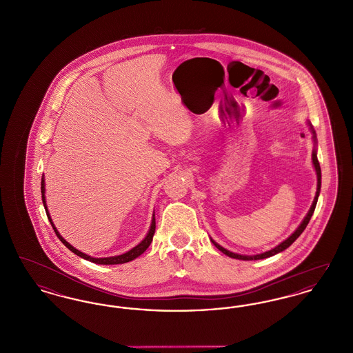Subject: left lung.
I'll return each mask as SVG.
<instances>
[{
  "label": "left lung",
  "instance_id": "obj_1",
  "mask_svg": "<svg viewBox=\"0 0 353 353\" xmlns=\"http://www.w3.org/2000/svg\"><path fill=\"white\" fill-rule=\"evenodd\" d=\"M307 124H308V127H310V131H311V134H312V141H314V150H312V165H314L315 172H316L318 186H316V194H315V199H314V201H312V205H311V208H310L308 213L305 214L304 219L301 222V225L296 228V230H295L292 234L290 235V236H288L287 239H285L283 242H281L278 246H275L274 249H271L269 252H261V254H255V255H243V254H236V252H230V250H228V249L222 248V246L219 245L214 239H212V238H210L212 243L219 249V252H223L225 255H228V256H230V258L241 259V261H258V259H265V258L272 256V255H275V254H278V252H283V250H285L287 248H290V246L296 241V238H298V236L302 234L303 232H304V229L307 228V225H308L310 219H311L312 214H314V212H315V208H316V203H318V199H319L320 186H321V170H320L319 160H318V150H316V143H318L316 132H315V130H314V127H312V124H311L310 121H307Z\"/></svg>",
  "mask_w": 353,
  "mask_h": 353
}]
</instances>
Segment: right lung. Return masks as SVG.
<instances>
[{"label": "right lung", "mask_w": 353, "mask_h": 353, "mask_svg": "<svg viewBox=\"0 0 353 353\" xmlns=\"http://www.w3.org/2000/svg\"><path fill=\"white\" fill-rule=\"evenodd\" d=\"M41 192H42V202H43V206H45L48 219L50 221L51 226H52L55 234L61 239V242L68 248V250H71L74 254H77L78 256L83 258L85 261H90V262L97 263V265H121V263H127V262H131V261L136 259L139 255H141L143 252H145V250L150 248V245H151L152 238H153L154 229H156L154 212H153V214H152L151 226H150L148 233L144 236V239H143L139 245H136L134 248H132L130 252H124V254H121V255H115V256H105V258H94V256H90V255H87V254H84V252H79L78 249H75L74 246H71L62 235L59 234V232L57 230V228H55V225H54V222H52V219H51L50 213H49V209H48V205H46V196H45L46 189H45V176H43V174H42V183H41Z\"/></svg>", "instance_id": "add662e5"}]
</instances>
